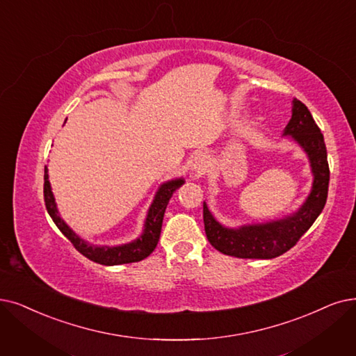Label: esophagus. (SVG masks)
I'll return each instance as SVG.
<instances>
[{"label":"esophagus","instance_id":"obj_1","mask_svg":"<svg viewBox=\"0 0 356 356\" xmlns=\"http://www.w3.org/2000/svg\"><path fill=\"white\" fill-rule=\"evenodd\" d=\"M209 168V161L206 156H198V158L195 159V163H194V169L197 174H204L206 170Z\"/></svg>","mask_w":356,"mask_h":356}]
</instances>
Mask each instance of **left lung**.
Masks as SVG:
<instances>
[{
    "label": "left lung",
    "mask_w": 356,
    "mask_h": 356,
    "mask_svg": "<svg viewBox=\"0 0 356 356\" xmlns=\"http://www.w3.org/2000/svg\"><path fill=\"white\" fill-rule=\"evenodd\" d=\"M292 118L285 134L292 136L308 153L314 182L307 202L293 216L283 220L227 229L215 220L203 203L204 231L209 243L218 251L238 259H275L291 250L316 222L325 206L330 169L324 137L308 108L293 97Z\"/></svg>",
    "instance_id": "left-lung-1"
}]
</instances>
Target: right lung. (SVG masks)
I'll return each mask as SVG.
<instances>
[{
	"instance_id": "right-lung-1",
	"label": "right lung",
	"mask_w": 356,
	"mask_h": 356,
	"mask_svg": "<svg viewBox=\"0 0 356 356\" xmlns=\"http://www.w3.org/2000/svg\"><path fill=\"white\" fill-rule=\"evenodd\" d=\"M184 181L182 179H174L169 181L159 188L158 194H156L154 200L150 206L149 215L146 219L145 225V234L141 235L137 241L131 244L121 245V247H106V248H97L92 247L84 243L83 239H80L70 227L64 223V220L60 218L58 210H56L54 195L51 191L49 186V179H48V169L45 166V175H44V200L47 210L49 213V216L52 218L54 223L58 226V229L65 235V238L70 241L73 247L83 254L84 257L104 264V266H115V264H125V263H137L141 261L143 259L149 257V255L154 251L156 245L159 243L161 238V231H162V220L166 206L169 203V198L172 197V194L182 186Z\"/></svg>"
}]
</instances>
